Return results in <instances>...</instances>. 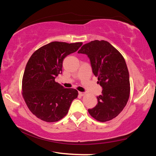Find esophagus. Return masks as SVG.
Masks as SVG:
<instances>
[{
  "mask_svg": "<svg viewBox=\"0 0 156 156\" xmlns=\"http://www.w3.org/2000/svg\"><path fill=\"white\" fill-rule=\"evenodd\" d=\"M78 94H80L81 96H84V95H85V93H84V92H81V91H79Z\"/></svg>",
  "mask_w": 156,
  "mask_h": 156,
  "instance_id": "esophagus-1",
  "label": "esophagus"
}]
</instances>
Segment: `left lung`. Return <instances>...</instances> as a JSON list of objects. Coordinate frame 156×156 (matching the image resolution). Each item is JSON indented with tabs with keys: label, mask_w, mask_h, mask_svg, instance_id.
<instances>
[{
	"label": "left lung",
	"mask_w": 156,
	"mask_h": 156,
	"mask_svg": "<svg viewBox=\"0 0 156 156\" xmlns=\"http://www.w3.org/2000/svg\"><path fill=\"white\" fill-rule=\"evenodd\" d=\"M87 54L91 61L94 74L102 87L97 97L96 106L88 109L94 119L107 122L120 114L130 95L129 71L122 55L105 41H93L84 44L78 51Z\"/></svg>",
	"instance_id": "1"
}]
</instances>
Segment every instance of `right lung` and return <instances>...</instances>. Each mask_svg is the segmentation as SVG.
Returning a JSON list of instances; mask_svg holds the SVG:
<instances>
[{
	"label": "right lung",
	"instance_id": "obj_1",
	"mask_svg": "<svg viewBox=\"0 0 156 156\" xmlns=\"http://www.w3.org/2000/svg\"><path fill=\"white\" fill-rule=\"evenodd\" d=\"M83 43L51 42L34 52L26 65L22 95L30 112L48 122H57L67 114L78 97L74 89H66L55 81L62 73L65 58L74 53Z\"/></svg>",
	"mask_w": 156,
	"mask_h": 156
}]
</instances>
